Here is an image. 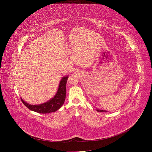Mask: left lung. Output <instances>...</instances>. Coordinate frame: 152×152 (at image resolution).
Masks as SVG:
<instances>
[{"label": "left lung", "instance_id": "1", "mask_svg": "<svg viewBox=\"0 0 152 152\" xmlns=\"http://www.w3.org/2000/svg\"><path fill=\"white\" fill-rule=\"evenodd\" d=\"M97 110L98 112H107L106 110H99V109H97Z\"/></svg>", "mask_w": 152, "mask_h": 152}]
</instances>
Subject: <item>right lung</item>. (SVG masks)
<instances>
[{"label": "right lung", "instance_id": "obj_1", "mask_svg": "<svg viewBox=\"0 0 152 152\" xmlns=\"http://www.w3.org/2000/svg\"><path fill=\"white\" fill-rule=\"evenodd\" d=\"M68 76L63 77L61 80L56 94L49 101L39 105H31L21 99L23 103L28 108L40 113H50L55 112L63 105L66 96V84Z\"/></svg>", "mask_w": 152, "mask_h": 152}]
</instances>
